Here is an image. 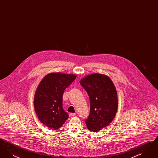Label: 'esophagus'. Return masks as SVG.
Segmentation results:
<instances>
[{"label": "esophagus", "instance_id": "1", "mask_svg": "<svg viewBox=\"0 0 158 158\" xmlns=\"http://www.w3.org/2000/svg\"><path fill=\"white\" fill-rule=\"evenodd\" d=\"M76 113H70L69 114V116L70 117H73V116H75V115H76Z\"/></svg>", "mask_w": 158, "mask_h": 158}]
</instances>
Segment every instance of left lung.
<instances>
[{"instance_id":"obj_1","label":"left lung","mask_w":158,"mask_h":158,"mask_svg":"<svg viewBox=\"0 0 158 158\" xmlns=\"http://www.w3.org/2000/svg\"><path fill=\"white\" fill-rule=\"evenodd\" d=\"M81 85L90 99V113L85 123L91 131H98L113 121L118 108L115 87L105 75L94 73L81 79Z\"/></svg>"}]
</instances>
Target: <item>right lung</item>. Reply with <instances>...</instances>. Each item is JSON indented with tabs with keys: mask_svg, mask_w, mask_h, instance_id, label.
Instances as JSON below:
<instances>
[{
	"mask_svg": "<svg viewBox=\"0 0 158 158\" xmlns=\"http://www.w3.org/2000/svg\"><path fill=\"white\" fill-rule=\"evenodd\" d=\"M76 75L51 73L41 80L35 91L34 105L40 121L52 130L62 127L69 118L63 108V95Z\"/></svg>",
	"mask_w": 158,
	"mask_h": 158,
	"instance_id": "right-lung-1",
	"label": "right lung"
}]
</instances>
